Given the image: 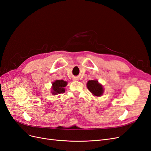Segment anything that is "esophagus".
<instances>
[{
  "mask_svg": "<svg viewBox=\"0 0 151 151\" xmlns=\"http://www.w3.org/2000/svg\"><path fill=\"white\" fill-rule=\"evenodd\" d=\"M74 79V81H77V79L76 78V77H74V79Z\"/></svg>",
  "mask_w": 151,
  "mask_h": 151,
  "instance_id": "1",
  "label": "esophagus"
}]
</instances>
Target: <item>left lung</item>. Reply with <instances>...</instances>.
<instances>
[{
    "mask_svg": "<svg viewBox=\"0 0 151 151\" xmlns=\"http://www.w3.org/2000/svg\"><path fill=\"white\" fill-rule=\"evenodd\" d=\"M87 87L90 92L95 96H101L103 94V86L100 84L97 80L89 81L87 83Z\"/></svg>",
    "mask_w": 151,
    "mask_h": 151,
    "instance_id": "1",
    "label": "left lung"
}]
</instances>
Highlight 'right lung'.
<instances>
[{
    "mask_svg": "<svg viewBox=\"0 0 151 151\" xmlns=\"http://www.w3.org/2000/svg\"><path fill=\"white\" fill-rule=\"evenodd\" d=\"M67 85V82L63 80H56L52 83V91L53 95L62 94L65 92V87Z\"/></svg>",
    "mask_w": 151,
    "mask_h": 151,
    "instance_id": "add662e5",
    "label": "right lung"
}]
</instances>
